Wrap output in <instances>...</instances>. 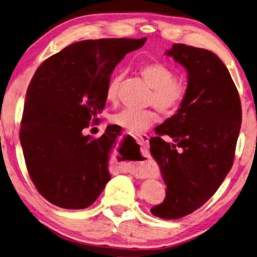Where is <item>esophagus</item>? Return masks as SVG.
<instances>
[{
	"label": "esophagus",
	"mask_w": 257,
	"mask_h": 257,
	"mask_svg": "<svg viewBox=\"0 0 257 257\" xmlns=\"http://www.w3.org/2000/svg\"><path fill=\"white\" fill-rule=\"evenodd\" d=\"M137 141L140 142L142 145H146L149 144V141H150V136L146 135V134H141V135H137ZM150 169L146 168V167H143V168H140L136 170V174L140 175V176H149L150 175Z\"/></svg>",
	"instance_id": "34e87169"
}]
</instances>
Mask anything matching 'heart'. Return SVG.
<instances>
[{
	"instance_id": "1",
	"label": "heart",
	"mask_w": 257,
	"mask_h": 257,
	"mask_svg": "<svg viewBox=\"0 0 257 257\" xmlns=\"http://www.w3.org/2000/svg\"><path fill=\"white\" fill-rule=\"evenodd\" d=\"M140 73L144 81L153 89L150 103L154 105L165 115L172 116L180 111L189 92L187 83L183 79L175 77L174 70L159 62L146 63L141 66ZM122 75H116L109 81L106 88V99L109 103H116ZM111 121L128 132L141 133L158 121V114L154 109L125 108L112 116Z\"/></svg>"
}]
</instances>
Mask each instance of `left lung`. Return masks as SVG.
Returning <instances> with one entry per match:
<instances>
[{"label": "left lung", "mask_w": 257, "mask_h": 257, "mask_svg": "<svg viewBox=\"0 0 257 257\" xmlns=\"http://www.w3.org/2000/svg\"><path fill=\"white\" fill-rule=\"evenodd\" d=\"M167 56L187 71L189 92L180 111L158 125L151 154L167 185L154 216L177 219L193 213L216 192L233 165L241 104L225 65L209 50L175 43ZM161 136H169L165 142Z\"/></svg>", "instance_id": "left-lung-1"}]
</instances>
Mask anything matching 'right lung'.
<instances>
[{
	"mask_svg": "<svg viewBox=\"0 0 257 257\" xmlns=\"http://www.w3.org/2000/svg\"><path fill=\"white\" fill-rule=\"evenodd\" d=\"M143 39L85 40L40 65L28 85L19 138L32 182L52 205L84 209L111 178L108 160L116 137L84 136L106 104V88L123 57Z\"/></svg>",
	"mask_w": 257,
	"mask_h": 257,
	"instance_id": "1",
	"label": "right lung"
}]
</instances>
